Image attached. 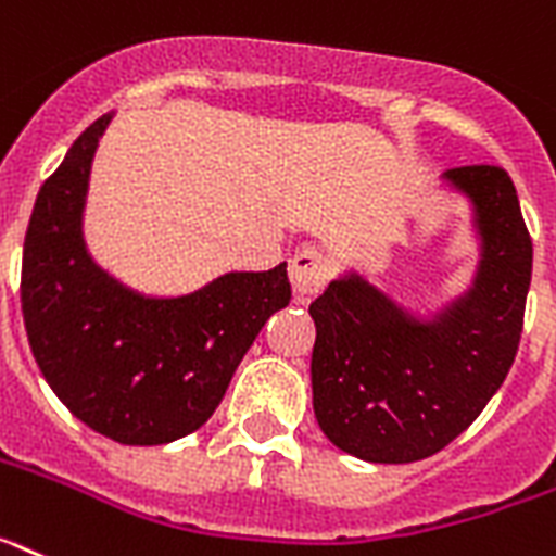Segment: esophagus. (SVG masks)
<instances>
[{
    "label": "esophagus",
    "instance_id": "1",
    "mask_svg": "<svg viewBox=\"0 0 556 556\" xmlns=\"http://www.w3.org/2000/svg\"><path fill=\"white\" fill-rule=\"evenodd\" d=\"M329 273L331 261L320 247H301L292 264H289V281H292L298 301L315 298L324 289V283L329 281Z\"/></svg>",
    "mask_w": 556,
    "mask_h": 556
}]
</instances>
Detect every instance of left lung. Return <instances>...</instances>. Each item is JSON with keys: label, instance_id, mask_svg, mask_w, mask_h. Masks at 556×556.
I'll return each mask as SVG.
<instances>
[{"label": "left lung", "instance_id": "8db88e82", "mask_svg": "<svg viewBox=\"0 0 556 556\" xmlns=\"http://www.w3.org/2000/svg\"><path fill=\"white\" fill-rule=\"evenodd\" d=\"M476 207L481 261L467 295L419 320L349 273L309 306L312 405L326 439L374 464L439 453L504 386L523 331L531 236L497 165L444 174Z\"/></svg>", "mask_w": 556, "mask_h": 556}]
</instances>
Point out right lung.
Returning a JSON list of instances; mask_svg holds the SVG:
<instances>
[{"instance_id": "1", "label": "right lung", "mask_w": 556, "mask_h": 556, "mask_svg": "<svg viewBox=\"0 0 556 556\" xmlns=\"http://www.w3.org/2000/svg\"><path fill=\"white\" fill-rule=\"evenodd\" d=\"M89 126L41 185L22 255V315L41 374L70 414L131 447L193 433L219 407L241 357L292 298L287 264L227 273L182 298H146L84 244L98 140Z\"/></svg>"}]
</instances>
